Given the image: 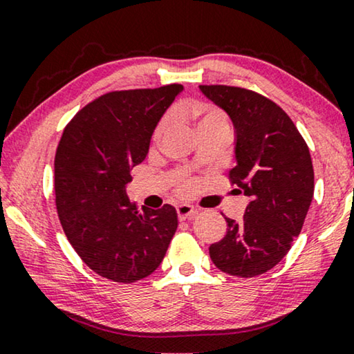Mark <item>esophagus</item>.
I'll list each match as a JSON object with an SVG mask.
<instances>
[{
	"label": "esophagus",
	"instance_id": "obj_1",
	"mask_svg": "<svg viewBox=\"0 0 354 354\" xmlns=\"http://www.w3.org/2000/svg\"><path fill=\"white\" fill-rule=\"evenodd\" d=\"M198 214V211L190 205H178L177 206V216L178 221H190Z\"/></svg>",
	"mask_w": 354,
	"mask_h": 354
}]
</instances>
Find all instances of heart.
I'll use <instances>...</instances> for the list:
<instances>
[{
  "label": "heart",
  "instance_id": "heart-1",
  "mask_svg": "<svg viewBox=\"0 0 354 354\" xmlns=\"http://www.w3.org/2000/svg\"><path fill=\"white\" fill-rule=\"evenodd\" d=\"M193 115H195L196 119V125H198V130L201 129H209V127H229V119H227V115L222 113L221 109L214 108V106H209V104H198L195 109H193ZM169 118H164L161 122L158 124L156 130H154V140H158L161 137L164 130L169 125ZM182 192H190L193 188V182L187 180L182 183Z\"/></svg>",
  "mask_w": 354,
  "mask_h": 354
}]
</instances>
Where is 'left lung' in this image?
I'll return each mask as SVG.
<instances>
[{
    "label": "left lung",
    "mask_w": 354,
    "mask_h": 354,
    "mask_svg": "<svg viewBox=\"0 0 354 354\" xmlns=\"http://www.w3.org/2000/svg\"><path fill=\"white\" fill-rule=\"evenodd\" d=\"M235 129L236 166L230 182L250 198L243 221H227L224 239L209 246L222 272L254 277L285 258L301 232L314 195L311 154L287 113L266 96L227 85H200Z\"/></svg>",
    "instance_id": "8db88e82"
}]
</instances>
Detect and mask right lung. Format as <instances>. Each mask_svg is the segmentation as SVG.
Segmentation results:
<instances>
[{"mask_svg": "<svg viewBox=\"0 0 354 354\" xmlns=\"http://www.w3.org/2000/svg\"><path fill=\"white\" fill-rule=\"evenodd\" d=\"M182 90L172 84L106 93L75 114L57 145L55 193L62 230L82 261L113 282L153 274L177 230L176 207L143 206L140 212L125 188Z\"/></svg>", "mask_w": 354, "mask_h": 354, "instance_id": "right-lung-1", "label": "right lung"}]
</instances>
